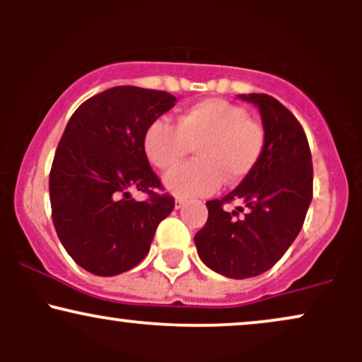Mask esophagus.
<instances>
[{
  "mask_svg": "<svg viewBox=\"0 0 362 362\" xmlns=\"http://www.w3.org/2000/svg\"><path fill=\"white\" fill-rule=\"evenodd\" d=\"M184 204H185L184 199H180V197L175 199V207H177V209H180V207H184Z\"/></svg>",
  "mask_w": 362,
  "mask_h": 362,
  "instance_id": "1",
  "label": "esophagus"
}]
</instances>
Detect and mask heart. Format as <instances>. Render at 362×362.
<instances>
[{
	"label": "heart",
	"mask_w": 362,
	"mask_h": 362,
	"mask_svg": "<svg viewBox=\"0 0 362 362\" xmlns=\"http://www.w3.org/2000/svg\"><path fill=\"white\" fill-rule=\"evenodd\" d=\"M143 146L160 170L177 167L195 149L197 161L172 170L165 187L177 197H202L223 182L235 187L250 175L264 153L265 131L243 107L207 98L182 112L177 126L165 119L149 124Z\"/></svg>",
	"instance_id": "heart-1"
}]
</instances>
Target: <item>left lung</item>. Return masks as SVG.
Here are the masks:
<instances>
[{"label":"left lung","mask_w":362,"mask_h":362,"mask_svg":"<svg viewBox=\"0 0 362 362\" xmlns=\"http://www.w3.org/2000/svg\"><path fill=\"white\" fill-rule=\"evenodd\" d=\"M259 107L265 146L253 172L233 192L207 201V223L194 236L201 260L214 272L247 279L269 271L296 240L313 197V165L301 124L271 95H240ZM240 200L243 218L222 209Z\"/></svg>","instance_id":"8db88e82"}]
</instances>
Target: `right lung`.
<instances>
[{"label": "right lung", "mask_w": 362, "mask_h": 362, "mask_svg": "<svg viewBox=\"0 0 362 362\" xmlns=\"http://www.w3.org/2000/svg\"><path fill=\"white\" fill-rule=\"evenodd\" d=\"M167 91L114 86L83 102L54 155L49 195L62 247L95 276H117L148 255L158 224L175 207L149 167V124L175 105ZM148 194L134 202L130 190Z\"/></svg>", "instance_id": "add662e5"}]
</instances>
